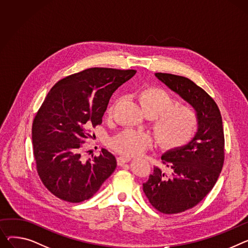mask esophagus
Wrapping results in <instances>:
<instances>
[{
	"label": "esophagus",
	"mask_w": 248,
	"mask_h": 248,
	"mask_svg": "<svg viewBox=\"0 0 248 248\" xmlns=\"http://www.w3.org/2000/svg\"><path fill=\"white\" fill-rule=\"evenodd\" d=\"M130 160V157L129 156H119L118 157V164L119 166H122V164L124 163H126Z\"/></svg>",
	"instance_id": "1"
}]
</instances>
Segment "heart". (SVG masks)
I'll list each match as a JSON object with an SVG mask.
<instances>
[{"instance_id": "1", "label": "heart", "mask_w": 248, "mask_h": 248, "mask_svg": "<svg viewBox=\"0 0 248 248\" xmlns=\"http://www.w3.org/2000/svg\"><path fill=\"white\" fill-rule=\"evenodd\" d=\"M144 113L155 120V134L158 142L166 147H176L187 142L197 126L195 111L187 106L175 105V100L162 89L150 87L138 94ZM112 108L108 111L111 112ZM151 137L133 129H125L110 140L118 153L133 156L146 151Z\"/></svg>"}]
</instances>
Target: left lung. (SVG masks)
Instances as JSON below:
<instances>
[{
  "mask_svg": "<svg viewBox=\"0 0 248 248\" xmlns=\"http://www.w3.org/2000/svg\"><path fill=\"white\" fill-rule=\"evenodd\" d=\"M155 76L192 106L197 117L193 138L161 155L167 171L155 167L142 184L154 207L166 214L179 213L202 202L219 176L224 160L222 118L216 102L189 78L162 73Z\"/></svg>",
  "mask_w": 248,
  "mask_h": 248,
  "instance_id": "left-lung-1",
  "label": "left lung"
}]
</instances>
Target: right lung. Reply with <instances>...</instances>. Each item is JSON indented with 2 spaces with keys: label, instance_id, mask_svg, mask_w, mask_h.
I'll list each match as a JSON object with an SVG mask.
<instances>
[{
  "label": "right lung",
  "instance_id": "obj_1",
  "mask_svg": "<svg viewBox=\"0 0 248 248\" xmlns=\"http://www.w3.org/2000/svg\"><path fill=\"white\" fill-rule=\"evenodd\" d=\"M136 73L92 68L59 80L46 94L32 123V150L40 178L59 199H91L117 168L106 148L84 162L80 147L89 127L102 124L112 93Z\"/></svg>",
  "mask_w": 248,
  "mask_h": 248
}]
</instances>
